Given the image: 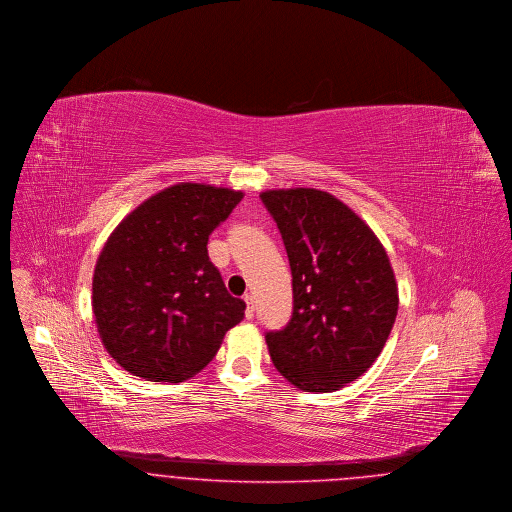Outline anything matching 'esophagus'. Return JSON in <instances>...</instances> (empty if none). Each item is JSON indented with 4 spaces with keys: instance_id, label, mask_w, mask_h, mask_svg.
<instances>
[{
    "instance_id": "34e87169",
    "label": "esophagus",
    "mask_w": 512,
    "mask_h": 512,
    "mask_svg": "<svg viewBox=\"0 0 512 512\" xmlns=\"http://www.w3.org/2000/svg\"><path fill=\"white\" fill-rule=\"evenodd\" d=\"M243 301H245V317H247V319H253V317H255V303H253V298H251V296H245Z\"/></svg>"
}]
</instances>
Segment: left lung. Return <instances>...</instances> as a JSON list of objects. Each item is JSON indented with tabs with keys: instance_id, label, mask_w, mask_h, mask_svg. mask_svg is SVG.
Segmentation results:
<instances>
[{
	"instance_id": "left-lung-1",
	"label": "left lung",
	"mask_w": 512,
	"mask_h": 512,
	"mask_svg": "<svg viewBox=\"0 0 512 512\" xmlns=\"http://www.w3.org/2000/svg\"><path fill=\"white\" fill-rule=\"evenodd\" d=\"M284 241L294 311L267 332L274 367L305 392L356 381L379 358L398 313L389 255L373 230L327 191L261 193Z\"/></svg>"
}]
</instances>
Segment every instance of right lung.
Returning <instances> with one entry per match:
<instances>
[{"label":"right lung","mask_w":512,"mask_h":512,"mask_svg":"<svg viewBox=\"0 0 512 512\" xmlns=\"http://www.w3.org/2000/svg\"><path fill=\"white\" fill-rule=\"evenodd\" d=\"M243 199L203 183L172 185L129 212L96 261L92 311L104 348L147 381L180 383L216 356L243 319L207 243Z\"/></svg>","instance_id":"right-lung-1"}]
</instances>
